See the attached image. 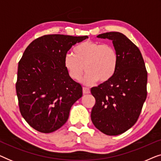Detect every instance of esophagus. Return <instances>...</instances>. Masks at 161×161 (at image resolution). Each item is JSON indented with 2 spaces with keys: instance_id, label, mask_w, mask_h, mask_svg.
Masks as SVG:
<instances>
[{
  "instance_id": "34e87169",
  "label": "esophagus",
  "mask_w": 161,
  "mask_h": 161,
  "mask_svg": "<svg viewBox=\"0 0 161 161\" xmlns=\"http://www.w3.org/2000/svg\"><path fill=\"white\" fill-rule=\"evenodd\" d=\"M83 93L84 94H89V93H90V89H89V88L83 87Z\"/></svg>"
}]
</instances>
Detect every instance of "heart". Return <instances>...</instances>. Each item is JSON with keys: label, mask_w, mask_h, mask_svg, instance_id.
<instances>
[{"label": "heart", "mask_w": 161, "mask_h": 161, "mask_svg": "<svg viewBox=\"0 0 161 161\" xmlns=\"http://www.w3.org/2000/svg\"><path fill=\"white\" fill-rule=\"evenodd\" d=\"M74 55L66 54L64 65L69 76L74 80H80L86 72L83 83L92 85L98 80L105 82L111 79L117 68L119 57L116 50L110 45H101L85 41L76 45Z\"/></svg>", "instance_id": "1"}]
</instances>
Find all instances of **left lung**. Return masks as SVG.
Returning <instances> with one entry per match:
<instances>
[{"mask_svg":"<svg viewBox=\"0 0 161 161\" xmlns=\"http://www.w3.org/2000/svg\"><path fill=\"white\" fill-rule=\"evenodd\" d=\"M112 41L118 54L115 74L91 89L95 98L91 119L97 129L108 136H117L134 125L147 98V72L136 45L119 32L99 34Z\"/></svg>","mask_w":161,"mask_h":161,"instance_id":"1","label":"left lung"}]
</instances>
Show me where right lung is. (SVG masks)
<instances>
[{
	"label": "right lung",
	"mask_w": 161,
	"mask_h": 161,
	"mask_svg": "<svg viewBox=\"0 0 161 161\" xmlns=\"http://www.w3.org/2000/svg\"><path fill=\"white\" fill-rule=\"evenodd\" d=\"M88 36L45 35L28 46L19 61L17 96L23 117L44 133L67 122L72 105L83 95L82 86L69 76L64 65L68 50Z\"/></svg>",
	"instance_id": "obj_1"
}]
</instances>
